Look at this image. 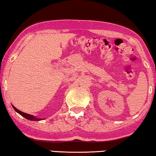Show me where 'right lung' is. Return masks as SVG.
Segmentation results:
<instances>
[{"label":"right lung","mask_w":156,"mask_h":156,"mask_svg":"<svg viewBox=\"0 0 156 156\" xmlns=\"http://www.w3.org/2000/svg\"><path fill=\"white\" fill-rule=\"evenodd\" d=\"M12 108H14V110L16 111V112H18L19 114H20L21 116H23V117H25V119H28V120H30V121H40V120H42L41 119H37V118H36V117L33 116V115L26 114V113H24V112H21V111L18 110V108H16V107H15V106H14L13 105H12Z\"/></svg>","instance_id":"right-lung-1"}]
</instances>
